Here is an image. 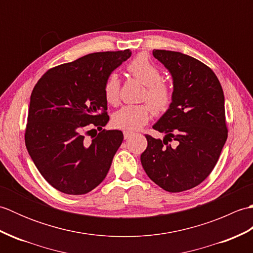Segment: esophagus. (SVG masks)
Here are the masks:
<instances>
[{
	"mask_svg": "<svg viewBox=\"0 0 253 253\" xmlns=\"http://www.w3.org/2000/svg\"><path fill=\"white\" fill-rule=\"evenodd\" d=\"M132 135H133V132L128 131V130H124V138H125V139L130 138Z\"/></svg>",
	"mask_w": 253,
	"mask_h": 253,
	"instance_id": "obj_1",
	"label": "esophagus"
}]
</instances>
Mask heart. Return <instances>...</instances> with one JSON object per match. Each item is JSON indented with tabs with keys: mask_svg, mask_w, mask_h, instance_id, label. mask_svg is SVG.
Masks as SVG:
<instances>
[{
	"mask_svg": "<svg viewBox=\"0 0 253 253\" xmlns=\"http://www.w3.org/2000/svg\"><path fill=\"white\" fill-rule=\"evenodd\" d=\"M127 69L133 77L146 85L143 99L150 104L124 105L114 113L112 123L120 129L135 131L140 129L150 121L153 115V110L155 113H163L168 110L173 93L169 84L161 80L162 73L160 68L147 55L140 54L136 56L128 64ZM120 90L121 82L118 75L115 73L110 74L103 87L104 98L107 103L117 104L120 100Z\"/></svg>",
	"mask_w": 253,
	"mask_h": 253,
	"instance_id": "obj_1",
	"label": "heart"
}]
</instances>
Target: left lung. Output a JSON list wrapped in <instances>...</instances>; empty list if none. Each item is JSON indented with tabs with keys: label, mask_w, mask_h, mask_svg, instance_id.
<instances>
[{
	"label": "left lung",
	"mask_w": 253,
	"mask_h": 253,
	"mask_svg": "<svg viewBox=\"0 0 253 253\" xmlns=\"http://www.w3.org/2000/svg\"><path fill=\"white\" fill-rule=\"evenodd\" d=\"M153 56L170 73L173 95L153 125L164 139L146 135L148 147L140 160L155 184L180 192L201 184L217 163L227 139L224 92L212 69L195 57L166 50H153ZM171 140L176 148L168 144Z\"/></svg>",
	"instance_id": "obj_1"
}]
</instances>
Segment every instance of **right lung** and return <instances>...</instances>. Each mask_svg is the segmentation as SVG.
Listing matches in <instances>:
<instances>
[{"label":"right lung","mask_w":253,"mask_h":253,"mask_svg":"<svg viewBox=\"0 0 253 253\" xmlns=\"http://www.w3.org/2000/svg\"><path fill=\"white\" fill-rule=\"evenodd\" d=\"M130 55V50L91 53L49 69L32 90L26 147L40 174L58 191L84 195L105 178L123 132L103 129L90 143L85 135L109 122L104 83Z\"/></svg>","instance_id":"obj_1"}]
</instances>
